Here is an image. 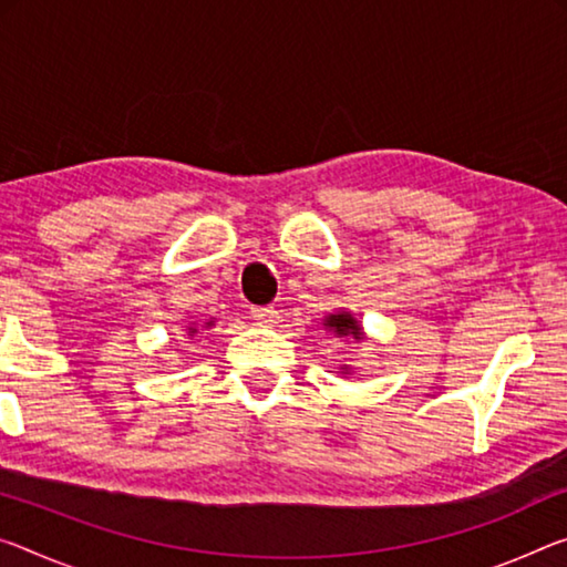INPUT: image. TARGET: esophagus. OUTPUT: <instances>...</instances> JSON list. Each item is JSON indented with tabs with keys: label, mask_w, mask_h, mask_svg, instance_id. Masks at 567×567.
Returning a JSON list of instances; mask_svg holds the SVG:
<instances>
[{
	"label": "esophagus",
	"mask_w": 567,
	"mask_h": 567,
	"mask_svg": "<svg viewBox=\"0 0 567 567\" xmlns=\"http://www.w3.org/2000/svg\"><path fill=\"white\" fill-rule=\"evenodd\" d=\"M251 318H255L259 326H275L277 318H280V312H277L275 308H251Z\"/></svg>",
	"instance_id": "1"
}]
</instances>
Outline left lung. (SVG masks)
<instances>
[{
	"mask_svg": "<svg viewBox=\"0 0 567 567\" xmlns=\"http://www.w3.org/2000/svg\"><path fill=\"white\" fill-rule=\"evenodd\" d=\"M322 326H326V330L336 332L338 338H348V336L355 338V340L363 338L361 322H358L353 316H350V312H336V316H328ZM343 371H346V368H343Z\"/></svg>",
	"mask_w": 567,
	"mask_h": 567,
	"instance_id": "1",
	"label": "left lung"
}]
</instances>
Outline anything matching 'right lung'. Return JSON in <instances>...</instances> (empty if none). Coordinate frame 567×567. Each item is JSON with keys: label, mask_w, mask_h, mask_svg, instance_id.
Instances as JSON below:
<instances>
[{"label": "right lung", "mask_w": 567, "mask_h": 567, "mask_svg": "<svg viewBox=\"0 0 567 567\" xmlns=\"http://www.w3.org/2000/svg\"><path fill=\"white\" fill-rule=\"evenodd\" d=\"M206 326H212V322H206ZM188 332H196V328H188Z\"/></svg>", "instance_id": "1"}]
</instances>
